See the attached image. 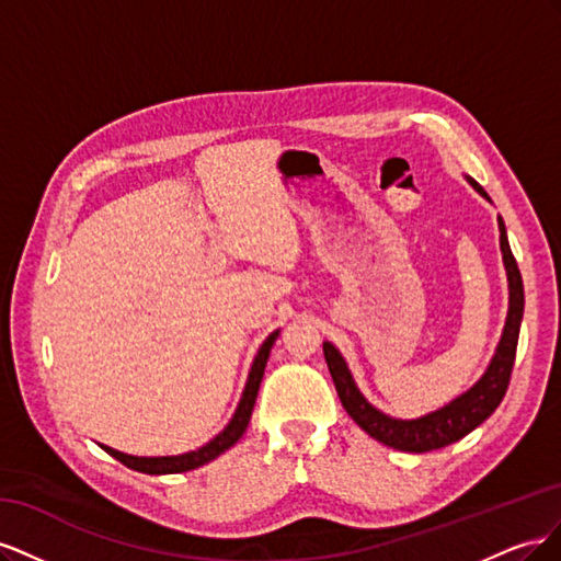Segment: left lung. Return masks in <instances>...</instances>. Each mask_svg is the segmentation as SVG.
I'll list each match as a JSON object with an SVG mask.
<instances>
[{
	"mask_svg": "<svg viewBox=\"0 0 561 561\" xmlns=\"http://www.w3.org/2000/svg\"><path fill=\"white\" fill-rule=\"evenodd\" d=\"M468 182L489 201L486 192L478 182L470 178H468ZM499 231H501L503 264L507 271V287H511V307H507V318H505L501 342H499V348L494 353V358H491L482 379L470 390H466L463 396H458L456 400L445 404L443 410L431 412V414L419 416V419H410V421L393 419V416L379 412L377 407H371L363 398L358 386H355L351 371L342 358V353H339L330 342L322 344V353H325V363L330 367L336 396H339V400H342L344 410L367 435L379 439V443H383L386 447H393L400 451H414V454L447 447V445L456 443V439L466 437L470 431L478 428L480 423L494 414V410L501 404L505 390H507V383H511L513 365H515L519 325H522V316H524V285H522L519 266L513 257L511 243H507V233H505V225L501 217H499Z\"/></svg>",
	"mask_w": 561,
	"mask_h": 561,
	"instance_id": "left-lung-1",
	"label": "left lung"
}]
</instances>
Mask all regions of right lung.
Wrapping results in <instances>:
<instances>
[{
	"label": "right lung",
	"instance_id": "add662e5",
	"mask_svg": "<svg viewBox=\"0 0 561 561\" xmlns=\"http://www.w3.org/2000/svg\"><path fill=\"white\" fill-rule=\"evenodd\" d=\"M278 334H280V330L271 332L266 336V342L260 346L257 355H254V363L250 367L248 383H245V390H243L239 407H236V412H233L231 421L227 423V428L219 433V435H215L208 445H203L196 451L180 454V456H130V454L116 451V449L105 447V445H100V447H103L110 456H114L116 461H122L124 466H128L133 470L147 472V474L186 472V470H194V468H198L203 463L213 461V458H217L219 454H225L229 447H233L243 437L248 423H250V416H252L254 400H257V390H260V383H262V377H264V367H266V360H268L271 346H274Z\"/></svg>",
	"mask_w": 561,
	"mask_h": 561
}]
</instances>
